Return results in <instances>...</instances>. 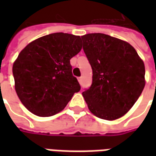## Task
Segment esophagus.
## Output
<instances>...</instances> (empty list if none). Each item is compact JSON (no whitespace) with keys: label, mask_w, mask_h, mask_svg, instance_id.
I'll return each mask as SVG.
<instances>
[{"label":"esophagus","mask_w":156,"mask_h":156,"mask_svg":"<svg viewBox=\"0 0 156 156\" xmlns=\"http://www.w3.org/2000/svg\"><path fill=\"white\" fill-rule=\"evenodd\" d=\"M78 82H79V83H80V84L83 83V78H81V77H79V78H78Z\"/></svg>","instance_id":"34e87169"}]
</instances>
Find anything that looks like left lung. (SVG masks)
I'll list each match as a JSON object with an SVG mask.
<instances>
[{"instance_id": "1", "label": "left lung", "mask_w": 156, "mask_h": 156, "mask_svg": "<svg viewBox=\"0 0 156 156\" xmlns=\"http://www.w3.org/2000/svg\"><path fill=\"white\" fill-rule=\"evenodd\" d=\"M92 69V83L83 95L90 111L112 121L127 112L145 87V66L129 43L102 33L82 36Z\"/></svg>"}]
</instances>
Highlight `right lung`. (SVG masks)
<instances>
[{
	"label": "right lung",
	"instance_id": "1",
	"mask_svg": "<svg viewBox=\"0 0 156 156\" xmlns=\"http://www.w3.org/2000/svg\"><path fill=\"white\" fill-rule=\"evenodd\" d=\"M81 49L80 36L58 32L34 40L19 53L13 66L15 90L30 112L53 116L80 90L70 59Z\"/></svg>",
	"mask_w": 156,
	"mask_h": 156
}]
</instances>
